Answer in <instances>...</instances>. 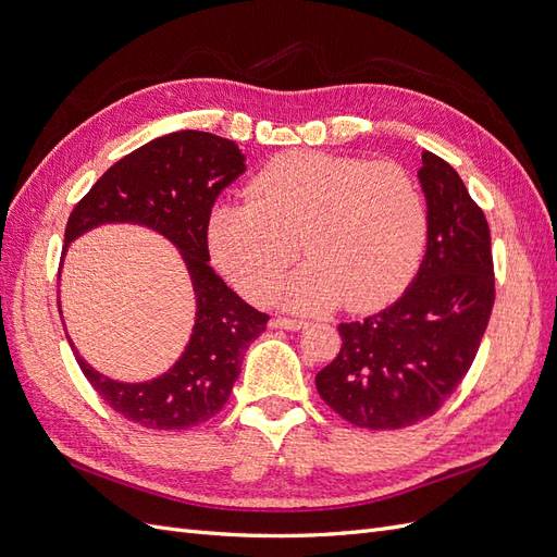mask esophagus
Instances as JSON below:
<instances>
[{"mask_svg":"<svg viewBox=\"0 0 557 557\" xmlns=\"http://www.w3.org/2000/svg\"><path fill=\"white\" fill-rule=\"evenodd\" d=\"M307 325H309L307 320H301V318H285V315L274 318V327H278V330H305Z\"/></svg>","mask_w":557,"mask_h":557,"instance_id":"34e87169","label":"esophagus"}]
</instances>
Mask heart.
Returning <instances> with one entry per match:
<instances>
[{
	"mask_svg": "<svg viewBox=\"0 0 557 557\" xmlns=\"http://www.w3.org/2000/svg\"><path fill=\"white\" fill-rule=\"evenodd\" d=\"M425 239V201L401 166L315 150L274 158L246 201L218 205L209 221L215 262L252 301L274 295L300 242L311 260L283 293L295 309L383 307L411 281Z\"/></svg>",
	"mask_w": 557,
	"mask_h": 557,
	"instance_id": "1",
	"label": "heart"
}]
</instances>
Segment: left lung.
<instances>
[{
  "mask_svg": "<svg viewBox=\"0 0 557 557\" xmlns=\"http://www.w3.org/2000/svg\"><path fill=\"white\" fill-rule=\"evenodd\" d=\"M428 250L387 309L342 323V350L315 376L320 397L356 428L399 430L440 411L476 358L495 305L491 227L440 156L418 170Z\"/></svg>",
  "mask_w": 557,
  "mask_h": 557,
  "instance_id": "1",
  "label": "left lung"
}]
</instances>
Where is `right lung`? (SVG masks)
<instances>
[{"instance_id":"1","label":"right lung","mask_w":557,"mask_h":557,"mask_svg":"<svg viewBox=\"0 0 557 557\" xmlns=\"http://www.w3.org/2000/svg\"><path fill=\"white\" fill-rule=\"evenodd\" d=\"M244 172L246 158L234 141L197 129L172 132L109 166L66 221L62 256L92 227L132 223L170 239L188 267L195 327L170 372L144 383L113 381L83 360L66 336L99 397L132 423L150 430L207 423L230 399L248 344L267 330L269 315L246 305L209 264L207 234L215 197Z\"/></svg>"}]
</instances>
